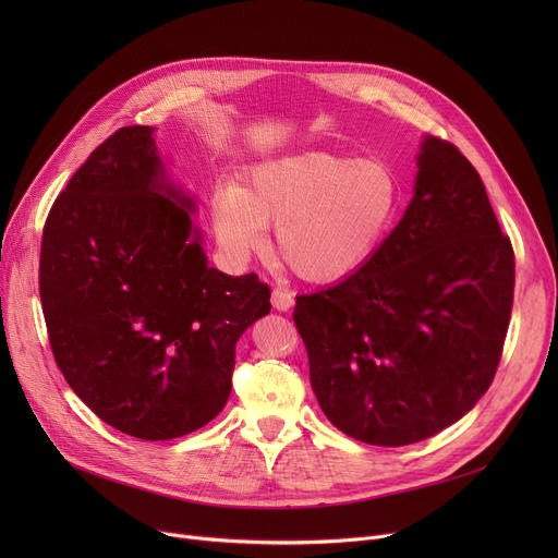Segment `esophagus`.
<instances>
[{"label":"esophagus","mask_w":558,"mask_h":558,"mask_svg":"<svg viewBox=\"0 0 558 558\" xmlns=\"http://www.w3.org/2000/svg\"><path fill=\"white\" fill-rule=\"evenodd\" d=\"M271 305L278 312H287V310L294 307V294H291V291H287V289H282V287H276L271 291Z\"/></svg>","instance_id":"1"}]
</instances>
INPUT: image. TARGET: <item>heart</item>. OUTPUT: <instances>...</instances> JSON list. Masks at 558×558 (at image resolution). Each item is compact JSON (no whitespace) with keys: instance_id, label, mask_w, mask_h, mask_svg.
<instances>
[{"instance_id":"obj_1","label":"heart","mask_w":558,"mask_h":558,"mask_svg":"<svg viewBox=\"0 0 558 558\" xmlns=\"http://www.w3.org/2000/svg\"><path fill=\"white\" fill-rule=\"evenodd\" d=\"M402 183L383 158L296 154L255 165L244 185L217 187L210 215L217 242L232 259L269 244L310 282H335L371 259L400 210Z\"/></svg>"}]
</instances>
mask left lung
<instances>
[{
	"mask_svg": "<svg viewBox=\"0 0 558 558\" xmlns=\"http://www.w3.org/2000/svg\"><path fill=\"white\" fill-rule=\"evenodd\" d=\"M515 257L477 169L427 137L416 194L371 259L296 296L328 421L368 446L418 444L488 391L511 320Z\"/></svg>",
	"mask_w": 558,
	"mask_h": 558,
	"instance_id": "obj_1",
	"label": "left lung"
}]
</instances>
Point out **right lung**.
I'll return each instance as SVG.
<instances>
[{"label":"right lung","instance_id":"right-lung-1","mask_svg":"<svg viewBox=\"0 0 558 558\" xmlns=\"http://www.w3.org/2000/svg\"><path fill=\"white\" fill-rule=\"evenodd\" d=\"M192 201L162 181L149 126L104 140L43 230L40 303L53 360L93 412L142 441L210 423L234 343L271 312L255 274L210 269Z\"/></svg>","mask_w":558,"mask_h":558}]
</instances>
